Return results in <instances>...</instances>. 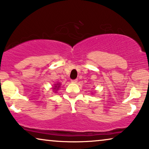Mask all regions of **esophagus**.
Segmentation results:
<instances>
[{"label":"esophagus","mask_w":149,"mask_h":149,"mask_svg":"<svg viewBox=\"0 0 149 149\" xmlns=\"http://www.w3.org/2000/svg\"><path fill=\"white\" fill-rule=\"evenodd\" d=\"M71 82L72 83H76L77 82H78V80H77V79H75V80H71Z\"/></svg>","instance_id":"esophagus-1"}]
</instances>
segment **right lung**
<instances>
[{"label":"right lung","instance_id":"right-lung-1","mask_svg":"<svg viewBox=\"0 0 149 149\" xmlns=\"http://www.w3.org/2000/svg\"><path fill=\"white\" fill-rule=\"evenodd\" d=\"M58 84H57V85H58ZM59 86H60V85H58V87H59ZM56 87H57V86H55V88H54V89H55V88H56Z\"/></svg>","mask_w":149,"mask_h":149}]
</instances>
